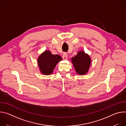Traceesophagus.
I'll list each match as a JSON object with an SVG mask.
<instances>
[{
  "label": "esophagus",
  "instance_id": "obj_1",
  "mask_svg": "<svg viewBox=\"0 0 126 126\" xmlns=\"http://www.w3.org/2000/svg\"><path fill=\"white\" fill-rule=\"evenodd\" d=\"M67 57H68L67 54L66 53H64L63 54V56H62L63 59L64 60H66V59H67Z\"/></svg>",
  "mask_w": 126,
  "mask_h": 126
}]
</instances>
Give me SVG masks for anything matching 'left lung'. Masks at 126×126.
Segmentation results:
<instances>
[{"instance_id":"obj_1","label":"left lung","mask_w":126,"mask_h":126,"mask_svg":"<svg viewBox=\"0 0 126 126\" xmlns=\"http://www.w3.org/2000/svg\"><path fill=\"white\" fill-rule=\"evenodd\" d=\"M71 60L76 72L79 75H84L87 72L91 62V58L83 51L79 52Z\"/></svg>"}]
</instances>
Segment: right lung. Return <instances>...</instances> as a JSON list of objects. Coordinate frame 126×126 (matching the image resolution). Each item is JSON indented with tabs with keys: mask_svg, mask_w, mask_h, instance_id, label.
I'll list each match as a JSON object with an SVG mask.
<instances>
[{
	"mask_svg": "<svg viewBox=\"0 0 126 126\" xmlns=\"http://www.w3.org/2000/svg\"><path fill=\"white\" fill-rule=\"evenodd\" d=\"M59 55H53L49 51H45L38 59V64L41 73L44 75H49L52 72L56 65L61 60Z\"/></svg>",
	"mask_w": 126,
	"mask_h": 126,
	"instance_id": "right-lung-1",
	"label": "right lung"
}]
</instances>
